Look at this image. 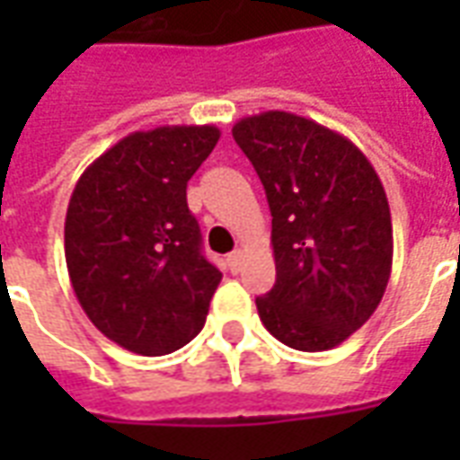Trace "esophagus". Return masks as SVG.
Instances as JSON below:
<instances>
[{"label": "esophagus", "instance_id": "esophagus-1", "mask_svg": "<svg viewBox=\"0 0 460 460\" xmlns=\"http://www.w3.org/2000/svg\"><path fill=\"white\" fill-rule=\"evenodd\" d=\"M241 261H243V251H234V253H229V256H226V263H229L231 273H239Z\"/></svg>", "mask_w": 460, "mask_h": 460}]
</instances>
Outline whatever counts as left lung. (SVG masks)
Here are the masks:
<instances>
[{"label":"left lung","mask_w":460,"mask_h":460,"mask_svg":"<svg viewBox=\"0 0 460 460\" xmlns=\"http://www.w3.org/2000/svg\"><path fill=\"white\" fill-rule=\"evenodd\" d=\"M234 140L266 190L276 283L256 298L283 345L323 352L365 325L392 273V214L362 150L315 120L269 111Z\"/></svg>","instance_id":"left-lung-1"}]
</instances>
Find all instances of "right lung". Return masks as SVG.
<instances>
[{
    "mask_svg": "<svg viewBox=\"0 0 460 460\" xmlns=\"http://www.w3.org/2000/svg\"><path fill=\"white\" fill-rule=\"evenodd\" d=\"M214 125L132 132L81 174L66 211V266L81 308L135 355H170L209 313L221 270L201 253L187 181L219 142Z\"/></svg>",
    "mask_w": 460,
    "mask_h": 460,
    "instance_id": "1",
    "label": "right lung"
}]
</instances>
